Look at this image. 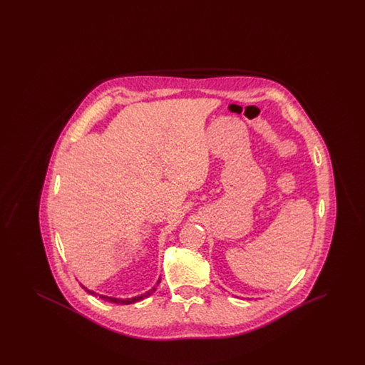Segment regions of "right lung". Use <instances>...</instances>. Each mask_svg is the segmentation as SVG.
Wrapping results in <instances>:
<instances>
[{
	"mask_svg": "<svg viewBox=\"0 0 365 365\" xmlns=\"http://www.w3.org/2000/svg\"><path fill=\"white\" fill-rule=\"evenodd\" d=\"M160 280H161V279L158 278L156 284H155V286H153L150 290L145 292L143 294L131 297V298H118V297H109V295L100 294V293H96V292H93V290H88L86 286H83L82 283H81V286H82V287L86 290L88 294L96 295V297H98V298L104 299V301H106V302H112V304H118V305H128V304H135V302H138V301H142L143 298H146V297H149V295L153 294V293L156 292V287L158 286Z\"/></svg>",
	"mask_w": 365,
	"mask_h": 365,
	"instance_id": "right-lung-1",
	"label": "right lung"
}]
</instances>
